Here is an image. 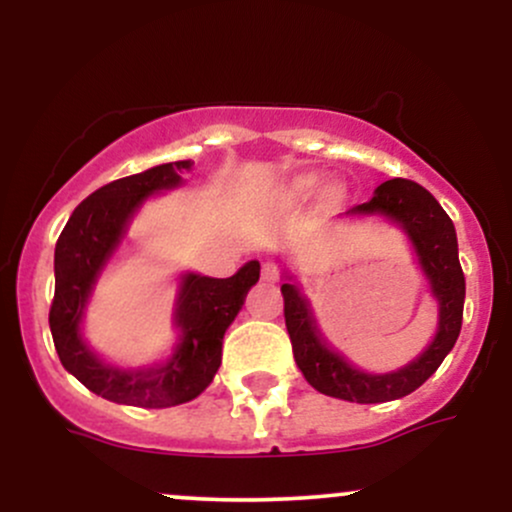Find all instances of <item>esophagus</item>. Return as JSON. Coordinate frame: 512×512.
<instances>
[{
  "label": "esophagus",
  "instance_id": "1",
  "mask_svg": "<svg viewBox=\"0 0 512 512\" xmlns=\"http://www.w3.org/2000/svg\"><path fill=\"white\" fill-rule=\"evenodd\" d=\"M281 269L276 262H262V279L264 281H279Z\"/></svg>",
  "mask_w": 512,
  "mask_h": 512
}]
</instances>
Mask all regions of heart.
<instances>
[{
    "instance_id": "1",
    "label": "heart",
    "mask_w": 512,
    "mask_h": 512,
    "mask_svg": "<svg viewBox=\"0 0 512 512\" xmlns=\"http://www.w3.org/2000/svg\"><path fill=\"white\" fill-rule=\"evenodd\" d=\"M303 185H305V182H303Z\"/></svg>"
}]
</instances>
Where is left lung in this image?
I'll return each instance as SVG.
<instances>
[{"label":"left lung","mask_w":512,"mask_h":512,"mask_svg":"<svg viewBox=\"0 0 512 512\" xmlns=\"http://www.w3.org/2000/svg\"><path fill=\"white\" fill-rule=\"evenodd\" d=\"M370 214L385 216L407 233L411 248L431 284L433 298L438 301V330L424 354L392 373H366L325 342L322 332L317 330L310 301L301 286L293 281V276L286 279V284H281L286 330L291 337L293 358L305 380L322 395L358 404L392 402L424 385L460 337L464 308V274L460 257H457L455 226L436 197L419 182L404 178L387 180L375 190L373 199L346 211V216Z\"/></svg>","instance_id":"left-lung-1"}]
</instances>
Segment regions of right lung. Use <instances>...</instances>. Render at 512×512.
<instances>
[{"mask_svg":"<svg viewBox=\"0 0 512 512\" xmlns=\"http://www.w3.org/2000/svg\"><path fill=\"white\" fill-rule=\"evenodd\" d=\"M192 161L163 163L144 173L108 182L86 197L55 245V298L50 332L62 366L88 390L129 407L163 409L190 402L207 390L221 366V344L236 320L245 296L260 279V262L252 260L228 279L182 274L173 305L178 330L173 354L149 368H115L88 349L81 320L98 276L120 248L129 221L151 195L178 187Z\"/></svg>","mask_w":512,"mask_h":512,"instance_id":"1","label":"right lung"}]
</instances>
